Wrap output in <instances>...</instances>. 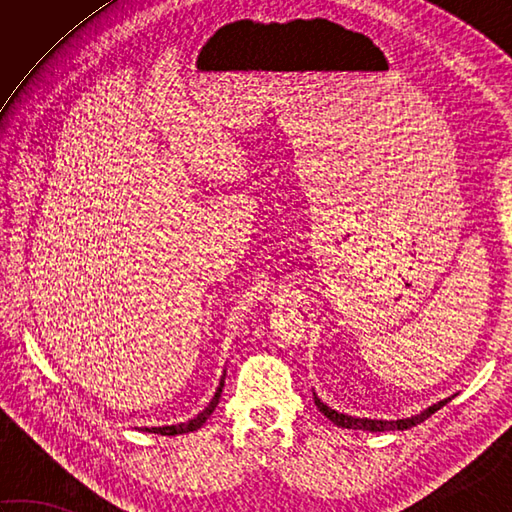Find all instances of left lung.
Here are the masks:
<instances>
[{"label": "left lung", "mask_w": 512, "mask_h": 512, "mask_svg": "<svg viewBox=\"0 0 512 512\" xmlns=\"http://www.w3.org/2000/svg\"><path fill=\"white\" fill-rule=\"evenodd\" d=\"M453 398V396H451ZM451 398H444L440 402H436V405L427 407L424 411L416 413V416L411 418H402V420H372V418H358V416H347V413H339L336 409L328 407L325 402L314 394V405H317V409L323 413L325 418L332 420L336 427H343V429H358V431H405V429H411L416 427V424L427 420L431 413H436L438 409H442L447 402H451Z\"/></svg>", "instance_id": "1"}]
</instances>
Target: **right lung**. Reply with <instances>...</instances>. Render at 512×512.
Here are the masks:
<instances>
[{
	"mask_svg": "<svg viewBox=\"0 0 512 512\" xmlns=\"http://www.w3.org/2000/svg\"><path fill=\"white\" fill-rule=\"evenodd\" d=\"M222 387H224V376L220 380V385H217L215 389V396L211 398L209 405H206L198 416L187 420V422H180V424H165V427H143L140 431H147V433H158V436H180V433H189V431H198L202 424L209 420L211 413L215 411L217 402H220V396H222Z\"/></svg>",
	"mask_w": 512,
	"mask_h": 512,
	"instance_id": "right-lung-1",
	"label": "right lung"
}]
</instances>
